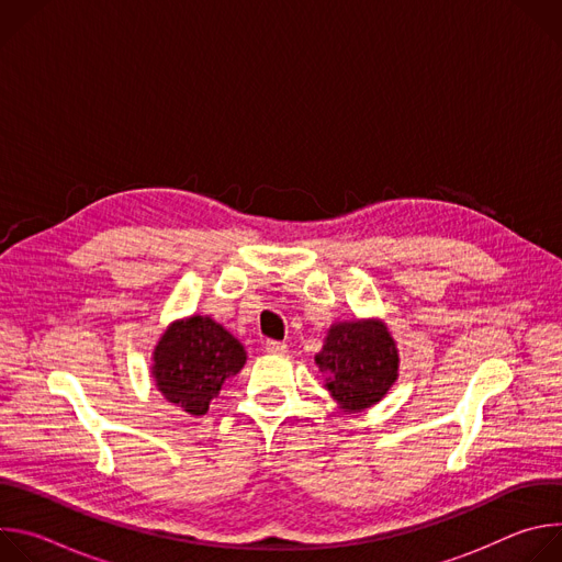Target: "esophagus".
<instances>
[{
  "label": "esophagus",
  "instance_id": "34e87169",
  "mask_svg": "<svg viewBox=\"0 0 562 562\" xmlns=\"http://www.w3.org/2000/svg\"><path fill=\"white\" fill-rule=\"evenodd\" d=\"M265 349H267V353H271V356H284V353H286V345H284V342H278V340H267Z\"/></svg>",
  "mask_w": 562,
  "mask_h": 562
}]
</instances>
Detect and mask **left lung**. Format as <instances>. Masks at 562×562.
<instances>
[{"label":"left lung","mask_w":562,"mask_h":562,"mask_svg":"<svg viewBox=\"0 0 562 562\" xmlns=\"http://www.w3.org/2000/svg\"><path fill=\"white\" fill-rule=\"evenodd\" d=\"M315 362L338 407L360 414L378 405L395 384L400 353L380 317H360L334 323Z\"/></svg>","instance_id":"8db88e82"}]
</instances>
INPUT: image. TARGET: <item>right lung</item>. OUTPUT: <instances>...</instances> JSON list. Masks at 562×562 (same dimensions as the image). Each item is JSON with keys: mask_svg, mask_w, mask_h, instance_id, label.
I'll return each mask as SVG.
<instances>
[{"mask_svg": "<svg viewBox=\"0 0 562 562\" xmlns=\"http://www.w3.org/2000/svg\"><path fill=\"white\" fill-rule=\"evenodd\" d=\"M150 375L169 403L191 416H204L226 378L239 373L247 351L209 315L173 319L150 356Z\"/></svg>", "mask_w": 562, "mask_h": 562, "instance_id": "right-lung-1", "label": "right lung"}]
</instances>
